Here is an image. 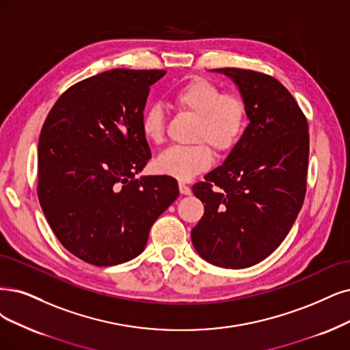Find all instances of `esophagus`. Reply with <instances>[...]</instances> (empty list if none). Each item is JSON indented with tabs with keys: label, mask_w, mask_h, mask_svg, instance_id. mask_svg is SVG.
I'll return each instance as SVG.
<instances>
[{
	"label": "esophagus",
	"mask_w": 350,
	"mask_h": 350,
	"mask_svg": "<svg viewBox=\"0 0 350 350\" xmlns=\"http://www.w3.org/2000/svg\"><path fill=\"white\" fill-rule=\"evenodd\" d=\"M178 189H180V193H182V195H186V196L191 195V189L185 183H178Z\"/></svg>",
	"instance_id": "1"
}]
</instances>
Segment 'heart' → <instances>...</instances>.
Wrapping results in <instances>:
<instances>
[{
  "label": "heart",
  "mask_w": 350,
  "mask_h": 350,
  "mask_svg": "<svg viewBox=\"0 0 350 350\" xmlns=\"http://www.w3.org/2000/svg\"><path fill=\"white\" fill-rule=\"evenodd\" d=\"M174 105L196 116L193 141L196 144L165 150L155 161L157 172L187 182L213 164V148L219 154L234 151L248 126V103L238 94L224 90L209 79L193 76L172 95ZM141 133L151 144H161L165 137V112L159 103L148 107L141 120Z\"/></svg>",
  "instance_id": "heart-1"
}]
</instances>
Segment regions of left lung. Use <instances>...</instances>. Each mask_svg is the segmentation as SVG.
Returning <instances> with one entry per match:
<instances>
[{"instance_id":"1","label":"left lung","mask_w":350,"mask_h":350,"mask_svg":"<svg viewBox=\"0 0 350 350\" xmlns=\"http://www.w3.org/2000/svg\"><path fill=\"white\" fill-rule=\"evenodd\" d=\"M239 86L250 124L225 163L193 186L204 213L191 242L208 262L247 268L273 254L299 215L307 187L308 124L275 77L219 69Z\"/></svg>"}]
</instances>
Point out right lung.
<instances>
[{"instance_id": "add662e5", "label": "right lung", "mask_w": 350, "mask_h": 350, "mask_svg": "<svg viewBox=\"0 0 350 350\" xmlns=\"http://www.w3.org/2000/svg\"><path fill=\"white\" fill-rule=\"evenodd\" d=\"M165 70L112 69L72 85L38 139L37 196L56 238L96 267L144 251L150 228L178 196L170 176L135 178L151 159L141 133L150 86Z\"/></svg>"}]
</instances>
